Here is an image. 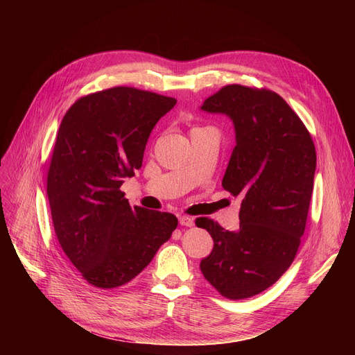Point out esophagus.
Returning <instances> with one entry per match:
<instances>
[{
	"mask_svg": "<svg viewBox=\"0 0 355 355\" xmlns=\"http://www.w3.org/2000/svg\"><path fill=\"white\" fill-rule=\"evenodd\" d=\"M179 223L182 225V227H194V219L189 216H180Z\"/></svg>",
	"mask_w": 355,
	"mask_h": 355,
	"instance_id": "obj_1",
	"label": "esophagus"
}]
</instances>
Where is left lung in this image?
Wrapping results in <instances>:
<instances>
[{
  "instance_id": "left-lung-1",
  "label": "left lung",
  "mask_w": 355,
  "mask_h": 355,
  "mask_svg": "<svg viewBox=\"0 0 355 355\" xmlns=\"http://www.w3.org/2000/svg\"><path fill=\"white\" fill-rule=\"evenodd\" d=\"M202 111L230 116L235 148L222 187L241 197L240 228L196 220L213 239L200 270L228 299H245L272 286L292 265L304 235L315 173V146L296 112L277 93L225 85Z\"/></svg>"
}]
</instances>
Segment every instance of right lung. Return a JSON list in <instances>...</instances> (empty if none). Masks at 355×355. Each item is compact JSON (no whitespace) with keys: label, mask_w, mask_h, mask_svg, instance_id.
Returning <instances> with one entry per match:
<instances>
[{"label":"right lung","mask_w":355,"mask_h":355,"mask_svg":"<svg viewBox=\"0 0 355 355\" xmlns=\"http://www.w3.org/2000/svg\"><path fill=\"white\" fill-rule=\"evenodd\" d=\"M176 99L112 87L75 102L63 116L47 175L59 244L84 280L120 287L141 274L178 227L175 214L130 207L120 191L142 167L153 128Z\"/></svg>","instance_id":"right-lung-1"}]
</instances>
